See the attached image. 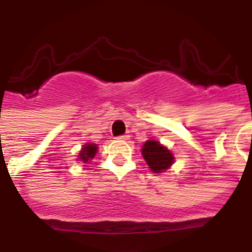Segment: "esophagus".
<instances>
[{"instance_id": "1", "label": "esophagus", "mask_w": 252, "mask_h": 252, "mask_svg": "<svg viewBox=\"0 0 252 252\" xmlns=\"http://www.w3.org/2000/svg\"><path fill=\"white\" fill-rule=\"evenodd\" d=\"M116 139L119 140V141H125V140L128 139V136H127V135H121V136H117Z\"/></svg>"}]
</instances>
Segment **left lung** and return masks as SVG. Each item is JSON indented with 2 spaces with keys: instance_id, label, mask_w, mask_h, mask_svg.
<instances>
[{
  "instance_id": "left-lung-1",
  "label": "left lung",
  "mask_w": 252,
  "mask_h": 252,
  "mask_svg": "<svg viewBox=\"0 0 252 252\" xmlns=\"http://www.w3.org/2000/svg\"><path fill=\"white\" fill-rule=\"evenodd\" d=\"M141 154L146 164L154 173H162L174 162V157L169 149L162 146L159 141L148 140L141 149Z\"/></svg>"
}]
</instances>
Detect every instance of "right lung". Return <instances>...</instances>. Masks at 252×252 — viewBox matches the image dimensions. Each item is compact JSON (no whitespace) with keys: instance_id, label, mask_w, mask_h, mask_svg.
<instances>
[{"instance_id":"obj_1","label":"right lung","mask_w":252,"mask_h":252,"mask_svg":"<svg viewBox=\"0 0 252 252\" xmlns=\"http://www.w3.org/2000/svg\"><path fill=\"white\" fill-rule=\"evenodd\" d=\"M97 149L98 148H97L95 144H86V145H83L82 150L79 151V160H82L83 162H90L95 157Z\"/></svg>"}]
</instances>
